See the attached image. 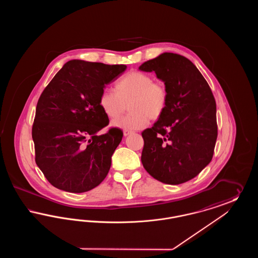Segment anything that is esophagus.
<instances>
[{"mask_svg":"<svg viewBox=\"0 0 258 258\" xmlns=\"http://www.w3.org/2000/svg\"><path fill=\"white\" fill-rule=\"evenodd\" d=\"M132 134H133L132 131H127V130H124V131H123V135H124V136H127V135H132Z\"/></svg>","mask_w":258,"mask_h":258,"instance_id":"1","label":"esophagus"}]
</instances>
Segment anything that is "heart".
Listing matches in <instances>:
<instances>
[{
	"label": "heart",
	"mask_w": 258,
	"mask_h": 258,
	"mask_svg": "<svg viewBox=\"0 0 258 258\" xmlns=\"http://www.w3.org/2000/svg\"><path fill=\"white\" fill-rule=\"evenodd\" d=\"M168 102V91L162 82L154 81L147 74L133 72L115 84V91L104 89L98 98L103 113L111 119L119 118L126 109L127 115L113 122L122 130H140L149 119L157 120L164 113Z\"/></svg>",
	"instance_id": "obj_1"
}]
</instances>
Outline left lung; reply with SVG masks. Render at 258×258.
<instances>
[{
    "label": "left lung",
    "instance_id": "8db88e82",
    "mask_svg": "<svg viewBox=\"0 0 258 258\" xmlns=\"http://www.w3.org/2000/svg\"><path fill=\"white\" fill-rule=\"evenodd\" d=\"M139 70L155 72L168 91L164 113L142 133V164L161 183L183 184L213 158L218 137L215 98L197 67L179 54L162 53Z\"/></svg>",
    "mask_w": 258,
    "mask_h": 258
}]
</instances>
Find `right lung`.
<instances>
[{
	"mask_svg": "<svg viewBox=\"0 0 258 258\" xmlns=\"http://www.w3.org/2000/svg\"><path fill=\"white\" fill-rule=\"evenodd\" d=\"M125 69V64L72 60L40 95L32 128L36 163L55 187L85 192L107 176L123 132L111 127L98 135L109 123L98 98Z\"/></svg>",
	"mask_w": 258,
	"mask_h": 258,
	"instance_id": "1",
	"label": "right lung"
}]
</instances>
